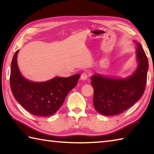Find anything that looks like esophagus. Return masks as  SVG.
<instances>
[{"mask_svg": "<svg viewBox=\"0 0 154 154\" xmlns=\"http://www.w3.org/2000/svg\"><path fill=\"white\" fill-rule=\"evenodd\" d=\"M88 79V74L87 72H83L82 74V76H81V79L82 81H85Z\"/></svg>", "mask_w": 154, "mask_h": 154, "instance_id": "1", "label": "esophagus"}]
</instances>
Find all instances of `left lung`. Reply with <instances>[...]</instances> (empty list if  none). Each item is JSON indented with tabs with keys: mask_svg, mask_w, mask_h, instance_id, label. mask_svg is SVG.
<instances>
[{
	"mask_svg": "<svg viewBox=\"0 0 154 154\" xmlns=\"http://www.w3.org/2000/svg\"><path fill=\"white\" fill-rule=\"evenodd\" d=\"M134 43L138 66L132 75L114 77L98 73L91 77V85L94 90V106L104 116L123 113L136 103L144 92L149 64L141 45L135 40Z\"/></svg>",
	"mask_w": 154,
	"mask_h": 154,
	"instance_id": "left-lung-1",
	"label": "left lung"
}]
</instances>
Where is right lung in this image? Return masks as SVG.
I'll return each instance as SVG.
<instances>
[{
  "instance_id": "obj_1",
  "label": "right lung",
  "mask_w": 154,
  "mask_h": 154,
  "mask_svg": "<svg viewBox=\"0 0 154 154\" xmlns=\"http://www.w3.org/2000/svg\"><path fill=\"white\" fill-rule=\"evenodd\" d=\"M17 50L11 65L10 85L18 103L30 113L37 116H50L59 110L68 93L76 86L81 75L69 77H56L43 82L27 79L17 65Z\"/></svg>"
}]
</instances>
